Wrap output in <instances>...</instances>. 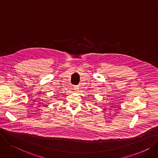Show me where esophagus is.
<instances>
[{
  "label": "esophagus",
  "instance_id": "1",
  "mask_svg": "<svg viewBox=\"0 0 158 158\" xmlns=\"http://www.w3.org/2000/svg\"><path fill=\"white\" fill-rule=\"evenodd\" d=\"M74 91H75L76 92H77V91H79V87L77 86V85L74 86Z\"/></svg>",
  "mask_w": 158,
  "mask_h": 158
}]
</instances>
